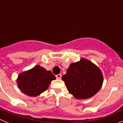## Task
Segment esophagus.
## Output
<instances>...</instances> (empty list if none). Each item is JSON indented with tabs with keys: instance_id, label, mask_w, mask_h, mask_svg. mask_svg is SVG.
<instances>
[{
	"instance_id": "esophagus-1",
	"label": "esophagus",
	"mask_w": 123,
	"mask_h": 123,
	"mask_svg": "<svg viewBox=\"0 0 123 123\" xmlns=\"http://www.w3.org/2000/svg\"><path fill=\"white\" fill-rule=\"evenodd\" d=\"M56 78L58 79H61V78H62V74H59L56 75Z\"/></svg>"
}]
</instances>
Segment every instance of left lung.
<instances>
[{
    "label": "left lung",
    "instance_id": "obj_1",
    "mask_svg": "<svg viewBox=\"0 0 123 123\" xmlns=\"http://www.w3.org/2000/svg\"><path fill=\"white\" fill-rule=\"evenodd\" d=\"M68 92L78 99L89 98L98 92L104 82L100 69L89 60L81 58L70 64L62 76Z\"/></svg>",
    "mask_w": 123,
    "mask_h": 123
}]
</instances>
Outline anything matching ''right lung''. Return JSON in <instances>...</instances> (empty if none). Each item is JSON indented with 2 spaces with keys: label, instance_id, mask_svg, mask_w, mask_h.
I'll return each mask as SVG.
<instances>
[{
  "label": "right lung",
  "instance_id": "add662e5",
  "mask_svg": "<svg viewBox=\"0 0 123 123\" xmlns=\"http://www.w3.org/2000/svg\"><path fill=\"white\" fill-rule=\"evenodd\" d=\"M56 79L50 71L40 65L21 73L17 79L19 90L30 97H36L46 91L51 81Z\"/></svg>",
  "mask_w": 123,
  "mask_h": 123
}]
</instances>
